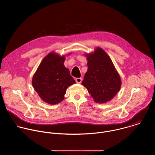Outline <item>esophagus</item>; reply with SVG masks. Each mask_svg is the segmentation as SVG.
I'll list each match as a JSON object with an SVG mask.
<instances>
[{
  "instance_id": "34e87169",
  "label": "esophagus",
  "mask_w": 155,
  "mask_h": 155,
  "mask_svg": "<svg viewBox=\"0 0 155 155\" xmlns=\"http://www.w3.org/2000/svg\"><path fill=\"white\" fill-rule=\"evenodd\" d=\"M75 80H76V82L78 84H81V83L82 82V79L81 78H76Z\"/></svg>"
}]
</instances>
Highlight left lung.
<instances>
[{
  "mask_svg": "<svg viewBox=\"0 0 155 155\" xmlns=\"http://www.w3.org/2000/svg\"><path fill=\"white\" fill-rule=\"evenodd\" d=\"M88 70L82 82L96 103H105L117 94L121 79L108 54L97 47L94 52L85 54Z\"/></svg>",
  "mask_w": 155,
  "mask_h": 155,
  "instance_id": "obj_1",
  "label": "left lung"
}]
</instances>
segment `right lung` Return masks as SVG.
<instances>
[{
  "instance_id": "1",
  "label": "right lung",
  "mask_w": 155,
  "mask_h": 155,
  "mask_svg": "<svg viewBox=\"0 0 155 155\" xmlns=\"http://www.w3.org/2000/svg\"><path fill=\"white\" fill-rule=\"evenodd\" d=\"M65 58V55L61 56L54 52L49 53L33 76V88L41 98L49 104L61 102L67 89L76 82L68 68L64 65Z\"/></svg>"
}]
</instances>
